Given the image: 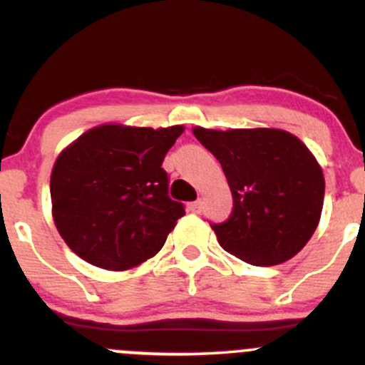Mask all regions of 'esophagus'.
Masks as SVG:
<instances>
[{"mask_svg":"<svg viewBox=\"0 0 365 365\" xmlns=\"http://www.w3.org/2000/svg\"><path fill=\"white\" fill-rule=\"evenodd\" d=\"M190 212H194V213L203 212V201L197 200V201H194V203H190Z\"/></svg>","mask_w":365,"mask_h":365,"instance_id":"1","label":"esophagus"}]
</instances>
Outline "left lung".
Segmentation results:
<instances>
[{
	"label": "left lung",
	"instance_id": "1",
	"mask_svg": "<svg viewBox=\"0 0 365 365\" xmlns=\"http://www.w3.org/2000/svg\"><path fill=\"white\" fill-rule=\"evenodd\" d=\"M233 194V212L212 224L224 251L256 267L292 259L322 217L325 178L307 146L281 128H192Z\"/></svg>",
	"mask_w": 365,
	"mask_h": 365
}]
</instances>
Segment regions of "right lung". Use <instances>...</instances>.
Segmentation results:
<instances>
[{
	"label": "right lung",
	"instance_id": "add662e5",
	"mask_svg": "<svg viewBox=\"0 0 365 365\" xmlns=\"http://www.w3.org/2000/svg\"><path fill=\"white\" fill-rule=\"evenodd\" d=\"M182 125L108 123L90 128L58 155L51 173L53 219L65 244L106 270H128L155 256L185 215L168 196L162 160Z\"/></svg>",
	"mask_w": 365,
	"mask_h": 365
}]
</instances>
